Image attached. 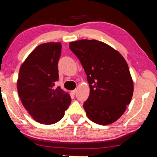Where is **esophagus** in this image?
Listing matches in <instances>:
<instances>
[{
  "mask_svg": "<svg viewBox=\"0 0 157 157\" xmlns=\"http://www.w3.org/2000/svg\"><path fill=\"white\" fill-rule=\"evenodd\" d=\"M76 92H77V90L75 89V90H74L71 91V93H72L73 94H75L76 93Z\"/></svg>",
  "mask_w": 157,
  "mask_h": 157,
  "instance_id": "1",
  "label": "esophagus"
}]
</instances>
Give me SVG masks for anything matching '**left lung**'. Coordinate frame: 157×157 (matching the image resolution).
<instances>
[{
	"instance_id": "obj_1",
	"label": "left lung",
	"mask_w": 157,
	"mask_h": 157,
	"mask_svg": "<svg viewBox=\"0 0 157 157\" xmlns=\"http://www.w3.org/2000/svg\"><path fill=\"white\" fill-rule=\"evenodd\" d=\"M84 69L90 95L83 108L90 120L108 125L124 113L132 100L133 83L123 56L102 42L82 40L69 43Z\"/></svg>"
}]
</instances>
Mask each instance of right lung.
Instances as JSON below:
<instances>
[{"mask_svg": "<svg viewBox=\"0 0 157 157\" xmlns=\"http://www.w3.org/2000/svg\"><path fill=\"white\" fill-rule=\"evenodd\" d=\"M61 48L60 42L42 44L20 67L17 90L21 101L33 119L43 124L58 122L71 104L67 92L55 86Z\"/></svg>", "mask_w": 157, "mask_h": 157, "instance_id": "right-lung-1", "label": "right lung"}]
</instances>
